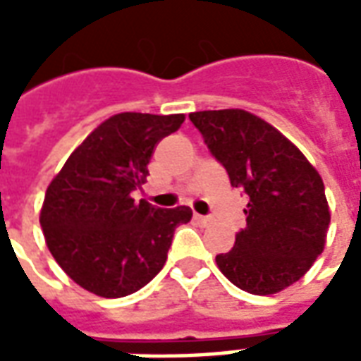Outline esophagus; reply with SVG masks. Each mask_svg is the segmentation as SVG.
Masks as SVG:
<instances>
[{"instance_id":"esophagus-1","label":"esophagus","mask_w":361,"mask_h":361,"mask_svg":"<svg viewBox=\"0 0 361 361\" xmlns=\"http://www.w3.org/2000/svg\"><path fill=\"white\" fill-rule=\"evenodd\" d=\"M195 220H197V222H201V224H204V226H207V224H211V222H212L211 216H203V214H195Z\"/></svg>"}]
</instances>
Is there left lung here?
Segmentation results:
<instances>
[{
    "mask_svg": "<svg viewBox=\"0 0 361 361\" xmlns=\"http://www.w3.org/2000/svg\"><path fill=\"white\" fill-rule=\"evenodd\" d=\"M216 160L250 203L247 226L216 265L232 284L255 295L279 294L310 271L323 253L331 211L325 185L303 152L251 111L189 114Z\"/></svg>",
    "mask_w": 361,
    "mask_h": 361,
    "instance_id": "obj_1",
    "label": "left lung"
}]
</instances>
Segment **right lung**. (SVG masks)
<instances>
[{
  "instance_id": "obj_1",
  "label": "right lung",
  "mask_w": 361,
  "mask_h": 361,
  "mask_svg": "<svg viewBox=\"0 0 361 361\" xmlns=\"http://www.w3.org/2000/svg\"><path fill=\"white\" fill-rule=\"evenodd\" d=\"M183 114H116L71 152L46 189L40 226L46 245L71 280L102 298L141 290L162 271L173 230L189 207L135 203L157 145L178 131Z\"/></svg>"
}]
</instances>
